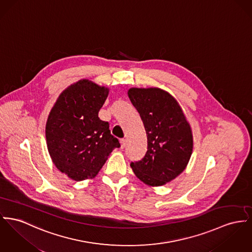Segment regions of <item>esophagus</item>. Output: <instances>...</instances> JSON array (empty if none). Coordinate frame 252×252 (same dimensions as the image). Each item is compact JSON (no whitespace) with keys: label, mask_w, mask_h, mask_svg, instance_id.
<instances>
[{"label":"esophagus","mask_w":252,"mask_h":252,"mask_svg":"<svg viewBox=\"0 0 252 252\" xmlns=\"http://www.w3.org/2000/svg\"><path fill=\"white\" fill-rule=\"evenodd\" d=\"M126 139H120V147L123 149V148H125V146H126Z\"/></svg>","instance_id":"34e87169"}]
</instances>
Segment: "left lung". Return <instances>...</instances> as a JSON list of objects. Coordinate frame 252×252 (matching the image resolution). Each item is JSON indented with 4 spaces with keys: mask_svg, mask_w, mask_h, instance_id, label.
<instances>
[{
    "mask_svg": "<svg viewBox=\"0 0 252 252\" xmlns=\"http://www.w3.org/2000/svg\"><path fill=\"white\" fill-rule=\"evenodd\" d=\"M128 96L147 134L144 158L132 162L134 175L149 186H161L184 172L193 152V134L177 99L159 88H131Z\"/></svg>",
    "mask_w": 252,
    "mask_h": 252,
    "instance_id": "1",
    "label": "left lung"
}]
</instances>
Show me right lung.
<instances>
[{
    "label": "right lung",
    "instance_id": "1",
    "mask_svg": "<svg viewBox=\"0 0 252 252\" xmlns=\"http://www.w3.org/2000/svg\"><path fill=\"white\" fill-rule=\"evenodd\" d=\"M109 88L81 79L66 88L51 108L46 124L52 162L73 181L94 179L120 146L109 123L98 118Z\"/></svg>",
    "mask_w": 252,
    "mask_h": 252
}]
</instances>
